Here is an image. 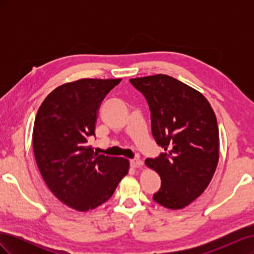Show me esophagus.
<instances>
[{"label":"esophagus","instance_id":"1","mask_svg":"<svg viewBox=\"0 0 254 254\" xmlns=\"http://www.w3.org/2000/svg\"><path fill=\"white\" fill-rule=\"evenodd\" d=\"M130 163H131L132 167H134V168H139V167L143 166V161L140 159H132L131 161H130Z\"/></svg>","mask_w":254,"mask_h":254}]
</instances>
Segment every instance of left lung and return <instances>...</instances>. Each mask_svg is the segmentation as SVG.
I'll return each mask as SVG.
<instances>
[{"mask_svg":"<svg viewBox=\"0 0 254 254\" xmlns=\"http://www.w3.org/2000/svg\"><path fill=\"white\" fill-rule=\"evenodd\" d=\"M151 112V133L165 152L145 164L161 177L153 200L170 210L195 201L209 186L219 159L216 115L207 99L168 75L131 78Z\"/></svg>","mask_w":254,"mask_h":254,"instance_id":"obj_1","label":"left lung"}]
</instances>
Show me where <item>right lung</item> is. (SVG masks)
<instances>
[{
    "label": "right lung",
    "instance_id": "right-lung-1",
    "mask_svg": "<svg viewBox=\"0 0 254 254\" xmlns=\"http://www.w3.org/2000/svg\"><path fill=\"white\" fill-rule=\"evenodd\" d=\"M121 80L82 78L61 84L36 115L33 148L40 174L52 193L78 212L110 199L129 171V160L98 155L88 145L103 99Z\"/></svg>",
    "mask_w": 254,
    "mask_h": 254
}]
</instances>
